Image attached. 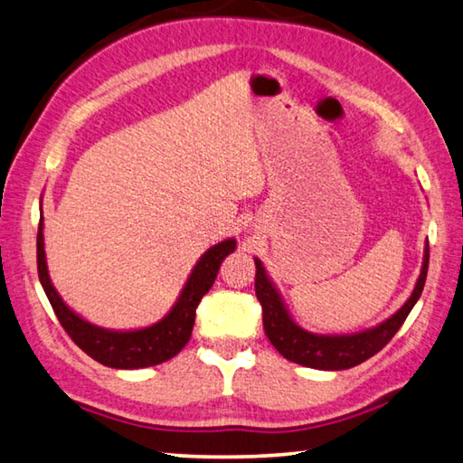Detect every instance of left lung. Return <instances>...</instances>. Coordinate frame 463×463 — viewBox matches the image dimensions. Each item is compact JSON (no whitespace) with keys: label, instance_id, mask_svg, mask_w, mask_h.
I'll return each instance as SVG.
<instances>
[{"label":"left lung","instance_id":"8db88e82","mask_svg":"<svg viewBox=\"0 0 463 463\" xmlns=\"http://www.w3.org/2000/svg\"><path fill=\"white\" fill-rule=\"evenodd\" d=\"M254 261L256 296L261 304V312H264V330L269 343L276 346V351L284 359L302 364V367L320 371H345L377 354L395 336L401 325H403L423 292L427 266H430V243H425L420 278H417L413 292L405 300L403 307L395 314H391L387 320L379 322L377 326L351 335H318L302 328L292 318L290 310L284 304L282 294L278 292L274 280L268 276L261 260L254 258Z\"/></svg>","mask_w":463,"mask_h":463}]
</instances>
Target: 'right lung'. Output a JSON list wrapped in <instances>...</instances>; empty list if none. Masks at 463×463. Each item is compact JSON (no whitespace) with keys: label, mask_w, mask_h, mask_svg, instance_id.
<instances>
[{"label":"right lung","mask_w":463,"mask_h":463,"mask_svg":"<svg viewBox=\"0 0 463 463\" xmlns=\"http://www.w3.org/2000/svg\"><path fill=\"white\" fill-rule=\"evenodd\" d=\"M235 250V238H228L209 248L197 260L191 269L187 282L183 284L175 304L155 325L143 328H104L92 325L80 314L74 312L64 302L62 296L52 284L48 272L46 250H43V213L40 207V228H38V276L40 284L46 292L48 300L54 308L60 325L64 326L70 338L82 348V351L99 361L104 367L112 369H145L155 367L181 353V348L191 338V330L195 325V310L203 296L213 286L222 261Z\"/></svg>","instance_id":"add662e5"}]
</instances>
